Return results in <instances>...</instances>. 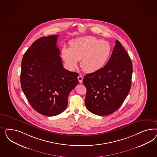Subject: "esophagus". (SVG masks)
Segmentation results:
<instances>
[{"label":"esophagus","instance_id":"34e87169","mask_svg":"<svg viewBox=\"0 0 157 157\" xmlns=\"http://www.w3.org/2000/svg\"><path fill=\"white\" fill-rule=\"evenodd\" d=\"M78 79L79 82L80 83H82V81H83V76H82L81 75H79V76H78Z\"/></svg>","mask_w":157,"mask_h":157}]
</instances>
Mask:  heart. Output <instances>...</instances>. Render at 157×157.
Masks as SVG:
<instances>
[{
  "label": "heart",
  "instance_id": "1",
  "mask_svg": "<svg viewBox=\"0 0 157 157\" xmlns=\"http://www.w3.org/2000/svg\"><path fill=\"white\" fill-rule=\"evenodd\" d=\"M112 53L109 43L93 36L73 40L70 48H62V59L67 67L73 70L81 60L82 69L86 72L98 71L106 65Z\"/></svg>",
  "mask_w": 157,
  "mask_h": 157
}]
</instances>
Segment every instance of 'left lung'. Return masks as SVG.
<instances>
[{
    "label": "left lung",
    "instance_id": "obj_1",
    "mask_svg": "<svg viewBox=\"0 0 157 157\" xmlns=\"http://www.w3.org/2000/svg\"><path fill=\"white\" fill-rule=\"evenodd\" d=\"M132 64L128 53L117 40L109 61L98 71L86 74L85 105L92 113L112 114L123 103L131 86Z\"/></svg>",
    "mask_w": 157,
    "mask_h": 157
}]
</instances>
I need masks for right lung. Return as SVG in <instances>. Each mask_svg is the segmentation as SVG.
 <instances>
[{"label": "right lung", "instance_id": "add662e5", "mask_svg": "<svg viewBox=\"0 0 157 157\" xmlns=\"http://www.w3.org/2000/svg\"><path fill=\"white\" fill-rule=\"evenodd\" d=\"M58 35L38 38L22 60L21 84L29 104L40 114L54 116L67 106L68 97L78 85L79 74L64 68Z\"/></svg>", "mask_w": 157, "mask_h": 157}]
</instances>
